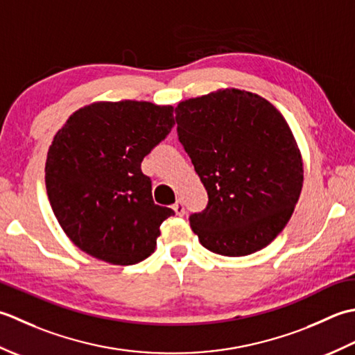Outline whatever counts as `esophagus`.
I'll list each match as a JSON object with an SVG mask.
<instances>
[{
  "label": "esophagus",
  "mask_w": 355,
  "mask_h": 355,
  "mask_svg": "<svg viewBox=\"0 0 355 355\" xmlns=\"http://www.w3.org/2000/svg\"><path fill=\"white\" fill-rule=\"evenodd\" d=\"M173 209H175V213L178 216H184L185 214V207H184L182 200H180V199H178L175 204H173Z\"/></svg>",
  "instance_id": "obj_1"
}]
</instances>
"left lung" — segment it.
<instances>
[{
  "instance_id": "obj_1",
  "label": "left lung",
  "mask_w": 355,
  "mask_h": 355,
  "mask_svg": "<svg viewBox=\"0 0 355 355\" xmlns=\"http://www.w3.org/2000/svg\"><path fill=\"white\" fill-rule=\"evenodd\" d=\"M178 137L208 204L190 214L199 242L220 256H247L285 228L303 167L285 118L254 93L228 89L176 107Z\"/></svg>"
}]
</instances>
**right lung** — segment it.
Here are the masks:
<instances>
[{"label":"right lung","instance_id":"add662e5","mask_svg":"<svg viewBox=\"0 0 355 355\" xmlns=\"http://www.w3.org/2000/svg\"><path fill=\"white\" fill-rule=\"evenodd\" d=\"M173 127V107L121 101L81 108L55 135L47 196L79 250L113 265H135L155 251L159 227L175 211L155 204L141 164Z\"/></svg>","mask_w":355,"mask_h":355}]
</instances>
